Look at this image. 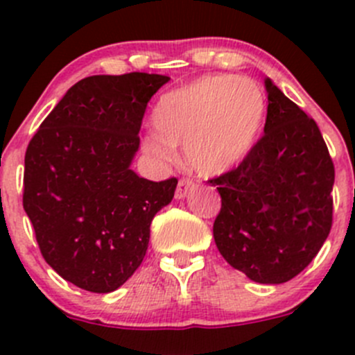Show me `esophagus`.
<instances>
[{"instance_id": "esophagus-1", "label": "esophagus", "mask_w": 355, "mask_h": 355, "mask_svg": "<svg viewBox=\"0 0 355 355\" xmlns=\"http://www.w3.org/2000/svg\"><path fill=\"white\" fill-rule=\"evenodd\" d=\"M194 182L191 180V178H180L178 180V185H177V191H175V198L177 199H184L185 196L189 194V191L191 189H194Z\"/></svg>"}]
</instances>
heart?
<instances>
[{"label": "heart", "instance_id": "heart-1", "mask_svg": "<svg viewBox=\"0 0 355 355\" xmlns=\"http://www.w3.org/2000/svg\"><path fill=\"white\" fill-rule=\"evenodd\" d=\"M266 99L254 80L209 75L164 94L155 110L157 134L144 139L146 151L170 161L184 148L191 170L218 177L249 156L263 128Z\"/></svg>", "mask_w": 355, "mask_h": 355}]
</instances>
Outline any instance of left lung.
Segmentation results:
<instances>
[{
	"mask_svg": "<svg viewBox=\"0 0 355 355\" xmlns=\"http://www.w3.org/2000/svg\"><path fill=\"white\" fill-rule=\"evenodd\" d=\"M264 135L228 173L207 180L221 196L218 250L257 284H285L320 252L333 221L335 166L313 118L264 80Z\"/></svg>",
	"mask_w": 355,
	"mask_h": 355,
	"instance_id": "left-lung-1",
	"label": "left lung"
}]
</instances>
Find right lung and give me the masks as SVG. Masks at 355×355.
I'll return each mask as SVG.
<instances>
[{
  "label": "right lung",
  "instance_id": "right-lung-1",
  "mask_svg": "<svg viewBox=\"0 0 355 355\" xmlns=\"http://www.w3.org/2000/svg\"><path fill=\"white\" fill-rule=\"evenodd\" d=\"M166 75H92L71 85L25 153L24 209L46 263L94 293L116 290L141 266L149 227L177 178L130 170L149 99Z\"/></svg>",
  "mask_w": 355,
  "mask_h": 355
}]
</instances>
